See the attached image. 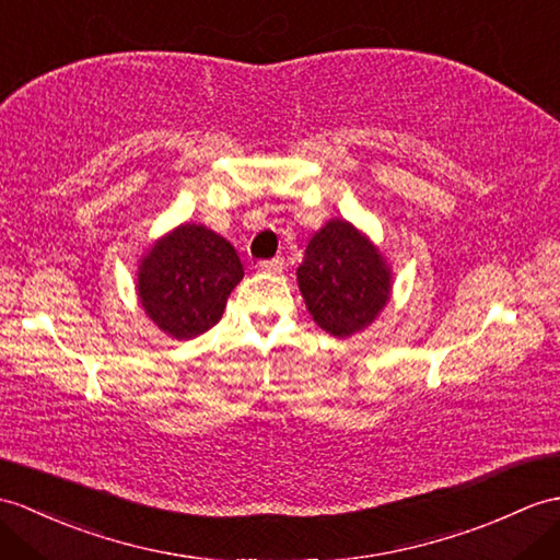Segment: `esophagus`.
Wrapping results in <instances>:
<instances>
[{"label": "esophagus", "instance_id": "esophagus-1", "mask_svg": "<svg viewBox=\"0 0 560 560\" xmlns=\"http://www.w3.org/2000/svg\"><path fill=\"white\" fill-rule=\"evenodd\" d=\"M259 271H265V275H281L283 271V259L275 257V259H262V262L257 265Z\"/></svg>", "mask_w": 560, "mask_h": 560}]
</instances>
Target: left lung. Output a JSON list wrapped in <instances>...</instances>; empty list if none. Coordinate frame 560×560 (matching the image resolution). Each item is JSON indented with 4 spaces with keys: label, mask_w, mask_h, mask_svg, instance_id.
Masks as SVG:
<instances>
[{
    "label": "left lung",
    "mask_w": 560,
    "mask_h": 560,
    "mask_svg": "<svg viewBox=\"0 0 560 560\" xmlns=\"http://www.w3.org/2000/svg\"><path fill=\"white\" fill-rule=\"evenodd\" d=\"M298 285L319 327L346 339L380 317L392 295V269L372 241L346 219H331L305 248Z\"/></svg>",
    "instance_id": "8db88e82"
}]
</instances>
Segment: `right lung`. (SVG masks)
<instances>
[{
	"label": "right lung",
	"instance_id": "add662e5",
	"mask_svg": "<svg viewBox=\"0 0 560 560\" xmlns=\"http://www.w3.org/2000/svg\"><path fill=\"white\" fill-rule=\"evenodd\" d=\"M243 279L233 245L202 224H180L152 245L138 267L145 315L178 341L212 329Z\"/></svg>",
	"mask_w": 560,
	"mask_h": 560
}]
</instances>
